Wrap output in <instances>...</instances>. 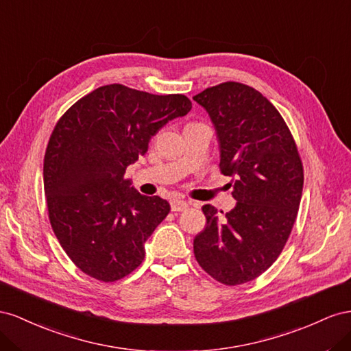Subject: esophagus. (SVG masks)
Segmentation results:
<instances>
[{"label":"esophagus","mask_w":351,"mask_h":351,"mask_svg":"<svg viewBox=\"0 0 351 351\" xmlns=\"http://www.w3.org/2000/svg\"><path fill=\"white\" fill-rule=\"evenodd\" d=\"M170 208H172V212H184V210L188 208V203L185 199H172L170 202Z\"/></svg>","instance_id":"1"}]
</instances>
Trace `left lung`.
Returning a JSON list of instances; mask_svg holds the SVG:
<instances>
[{
  "instance_id": "left-lung-1",
  "label": "left lung",
  "mask_w": 351,
  "mask_h": 351,
  "mask_svg": "<svg viewBox=\"0 0 351 351\" xmlns=\"http://www.w3.org/2000/svg\"><path fill=\"white\" fill-rule=\"evenodd\" d=\"M216 131L222 173L235 207L206 204L207 226L194 238L198 265L216 281L239 285L262 275L291 234L303 193V166L291 132L254 88L225 82L194 97Z\"/></svg>"
}]
</instances>
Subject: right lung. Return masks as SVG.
Returning a JSON list of instances; mask_svg holds the SVG:
<instances>
[{"label": "right lung", "mask_w": 351, "mask_h": 351, "mask_svg": "<svg viewBox=\"0 0 351 351\" xmlns=\"http://www.w3.org/2000/svg\"><path fill=\"white\" fill-rule=\"evenodd\" d=\"M191 108L181 94L113 84L85 95L58 120L44 158L49 222L86 275L113 282L143 263L144 244L170 204L139 194L125 170L147 153L158 129Z\"/></svg>", "instance_id": "1"}]
</instances>
